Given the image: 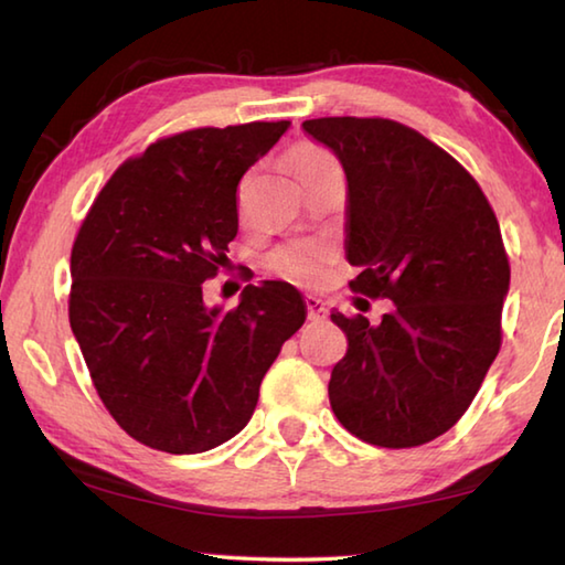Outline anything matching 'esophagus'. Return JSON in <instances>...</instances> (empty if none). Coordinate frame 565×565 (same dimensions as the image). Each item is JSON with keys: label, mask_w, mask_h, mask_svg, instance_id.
<instances>
[{"label": "esophagus", "mask_w": 565, "mask_h": 565, "mask_svg": "<svg viewBox=\"0 0 565 565\" xmlns=\"http://www.w3.org/2000/svg\"><path fill=\"white\" fill-rule=\"evenodd\" d=\"M303 301H306V311H309V321H313V323L326 321L328 309L321 299H316V296H306Z\"/></svg>", "instance_id": "esophagus-1"}]
</instances>
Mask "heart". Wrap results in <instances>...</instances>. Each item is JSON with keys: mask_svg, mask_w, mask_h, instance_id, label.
I'll return each mask as SVG.
<instances>
[{"mask_svg": "<svg viewBox=\"0 0 565 565\" xmlns=\"http://www.w3.org/2000/svg\"><path fill=\"white\" fill-rule=\"evenodd\" d=\"M333 166L335 160L318 148H301L296 152V170H299L301 178ZM328 264H331V249L321 242L286 244V247L271 254L274 269L296 284L321 281L328 274Z\"/></svg>", "mask_w": 565, "mask_h": 565, "instance_id": "b5f03b06", "label": "heart"}]
</instances>
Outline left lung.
<instances>
[{"instance_id": "8db88e82", "label": "left lung", "mask_w": 565, "mask_h": 565, "mask_svg": "<svg viewBox=\"0 0 565 565\" xmlns=\"http://www.w3.org/2000/svg\"><path fill=\"white\" fill-rule=\"evenodd\" d=\"M303 132L343 166L353 291L390 299L373 326L333 313L348 335L328 397L348 433L417 447L467 413L501 343L509 259L475 178L417 130L383 118H313Z\"/></svg>"}]
</instances>
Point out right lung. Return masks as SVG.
Wrapping results in <instances>:
<instances>
[{"instance_id": "right-lung-1", "label": "right lung", "mask_w": 565, "mask_h": 565, "mask_svg": "<svg viewBox=\"0 0 565 565\" xmlns=\"http://www.w3.org/2000/svg\"><path fill=\"white\" fill-rule=\"evenodd\" d=\"M289 120L198 128L122 162L71 252L68 321L100 399L126 433L170 455L239 435L284 341L306 321L286 281L249 284L224 311L202 284L237 237V184Z\"/></svg>"}]
</instances>
